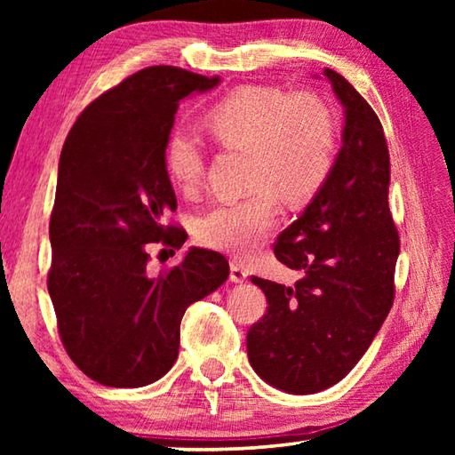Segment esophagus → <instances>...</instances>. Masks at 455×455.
I'll return each instance as SVG.
<instances>
[{
    "mask_svg": "<svg viewBox=\"0 0 455 455\" xmlns=\"http://www.w3.org/2000/svg\"><path fill=\"white\" fill-rule=\"evenodd\" d=\"M246 276H249V273H246L244 265L238 263V260H230V281H233V283H244Z\"/></svg>",
    "mask_w": 455,
    "mask_h": 455,
    "instance_id": "obj_1",
    "label": "esophagus"
}]
</instances>
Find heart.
I'll return each instance as SVG.
<instances>
[{
	"label": "heart",
	"mask_w": 455,
	"mask_h": 455,
	"mask_svg": "<svg viewBox=\"0 0 455 455\" xmlns=\"http://www.w3.org/2000/svg\"><path fill=\"white\" fill-rule=\"evenodd\" d=\"M203 126L219 144L246 150V184H252L241 196L214 203L198 219L196 238L211 249L251 255L275 227L279 195L287 204L307 203L335 166L333 108L313 92L236 88L204 112ZM164 166L176 188H198L204 160L188 128H174L168 136Z\"/></svg>",
	"instance_id": "1"
}]
</instances>
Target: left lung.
Listing matches in <instances>:
<instances>
[{"instance_id": "1", "label": "left lung", "mask_w": 455, "mask_h": 455, "mask_svg": "<svg viewBox=\"0 0 455 455\" xmlns=\"http://www.w3.org/2000/svg\"><path fill=\"white\" fill-rule=\"evenodd\" d=\"M343 106L341 150L327 182L276 238L275 257L301 273L292 287L252 276L265 317L246 335L255 373L295 395L341 381L394 305L399 235L389 212V150L373 108L325 68Z\"/></svg>"}]
</instances>
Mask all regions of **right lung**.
Returning <instances> with one entry per match:
<instances>
[{
	"label": "right lung",
	"mask_w": 455,
	"mask_h": 455,
	"mask_svg": "<svg viewBox=\"0 0 455 455\" xmlns=\"http://www.w3.org/2000/svg\"><path fill=\"white\" fill-rule=\"evenodd\" d=\"M219 82L146 68L96 98L61 148L48 291L68 355L108 387H142L171 371L184 311L228 279V260L198 246L176 267L148 271L150 244L187 241L166 225L176 211L164 166L174 114Z\"/></svg>",
	"instance_id": "add662e5"
}]
</instances>
